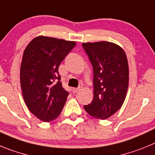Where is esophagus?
Masks as SVG:
<instances>
[{"instance_id": "34e87169", "label": "esophagus", "mask_w": 155, "mask_h": 155, "mask_svg": "<svg viewBox=\"0 0 155 155\" xmlns=\"http://www.w3.org/2000/svg\"><path fill=\"white\" fill-rule=\"evenodd\" d=\"M79 90H80V88H73V89H72V93H77Z\"/></svg>"}]
</instances>
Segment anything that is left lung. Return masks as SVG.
<instances>
[{
	"instance_id": "8db88e82",
	"label": "left lung",
	"mask_w": 155,
	"mask_h": 155,
	"mask_svg": "<svg viewBox=\"0 0 155 155\" xmlns=\"http://www.w3.org/2000/svg\"><path fill=\"white\" fill-rule=\"evenodd\" d=\"M93 69V100L85 110L105 120L122 107L129 83L127 55L122 48L109 41L83 43Z\"/></svg>"
}]
</instances>
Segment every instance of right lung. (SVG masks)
Instances as JSON below:
<instances>
[{
    "instance_id": "add662e5",
    "label": "right lung",
    "mask_w": 155,
    "mask_h": 155,
    "mask_svg": "<svg viewBox=\"0 0 155 155\" xmlns=\"http://www.w3.org/2000/svg\"><path fill=\"white\" fill-rule=\"evenodd\" d=\"M75 41L38 36L23 53L20 79L26 106L36 117L50 122L58 117L69 92L62 88L58 67Z\"/></svg>"
}]
</instances>
